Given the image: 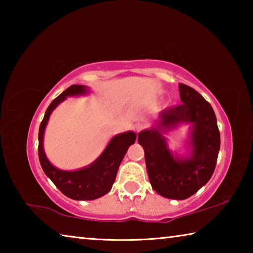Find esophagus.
Wrapping results in <instances>:
<instances>
[{"label":"esophagus","mask_w":253,"mask_h":253,"mask_svg":"<svg viewBox=\"0 0 253 253\" xmlns=\"http://www.w3.org/2000/svg\"><path fill=\"white\" fill-rule=\"evenodd\" d=\"M142 129H143V125H142V124H136V125L134 126V130H135L136 132H139Z\"/></svg>","instance_id":"34e87169"}]
</instances>
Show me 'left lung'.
Returning <instances> with one entry per match:
<instances>
[{
  "label": "left lung",
  "instance_id": "1",
  "mask_svg": "<svg viewBox=\"0 0 253 253\" xmlns=\"http://www.w3.org/2000/svg\"><path fill=\"white\" fill-rule=\"evenodd\" d=\"M182 104L161 114L160 126L173 128L192 124V156L178 161L166 146L160 130H144L138 143L145 152L149 182L158 194L172 200H185L196 193L211 178L220 151V131L214 110L190 85L178 84Z\"/></svg>",
  "mask_w": 253,
  "mask_h": 253
}]
</instances>
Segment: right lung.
<instances>
[{
  "label": "right lung",
  "mask_w": 253,
  "mask_h": 253,
  "mask_svg": "<svg viewBox=\"0 0 253 253\" xmlns=\"http://www.w3.org/2000/svg\"><path fill=\"white\" fill-rule=\"evenodd\" d=\"M87 89L84 85L72 84L52 100L40 124L39 147H38L40 164L46 176L53 182L61 193L72 200L81 201L95 200L108 193L116 179L119 165L128 147L136 140V134L132 131L124 132V134L115 136L100 157L88 168L75 170V172H65V170L53 168L48 158L45 157L43 151V132L50 114L60 102L66 99L67 96L81 95Z\"/></svg>",
  "instance_id": "obj_1"
}]
</instances>
